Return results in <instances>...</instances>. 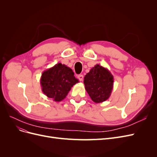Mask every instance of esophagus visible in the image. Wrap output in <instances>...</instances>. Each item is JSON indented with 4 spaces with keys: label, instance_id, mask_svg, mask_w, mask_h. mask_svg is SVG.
<instances>
[{
    "label": "esophagus",
    "instance_id": "34e87169",
    "mask_svg": "<svg viewBox=\"0 0 157 157\" xmlns=\"http://www.w3.org/2000/svg\"><path fill=\"white\" fill-rule=\"evenodd\" d=\"M83 78H84V77H83L82 75H78V80H80V81H82V80H83Z\"/></svg>",
    "mask_w": 157,
    "mask_h": 157
}]
</instances>
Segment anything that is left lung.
<instances>
[{
	"label": "left lung",
	"instance_id": "obj_1",
	"mask_svg": "<svg viewBox=\"0 0 157 157\" xmlns=\"http://www.w3.org/2000/svg\"><path fill=\"white\" fill-rule=\"evenodd\" d=\"M114 78L107 68L97 64L84 77L85 89L92 100L96 103L106 101L113 88Z\"/></svg>",
	"mask_w": 157,
	"mask_h": 157
}]
</instances>
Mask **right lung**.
<instances>
[{
    "instance_id": "obj_1",
    "label": "right lung",
    "mask_w": 157,
    "mask_h": 157,
    "mask_svg": "<svg viewBox=\"0 0 157 157\" xmlns=\"http://www.w3.org/2000/svg\"><path fill=\"white\" fill-rule=\"evenodd\" d=\"M78 82L73 70L61 63L44 71L40 77L42 92L56 102L65 99L73 85Z\"/></svg>"
}]
</instances>
